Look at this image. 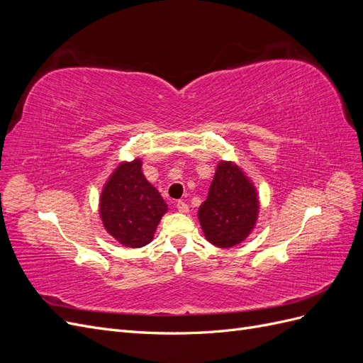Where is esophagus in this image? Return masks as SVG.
<instances>
[{
	"mask_svg": "<svg viewBox=\"0 0 363 363\" xmlns=\"http://www.w3.org/2000/svg\"><path fill=\"white\" fill-rule=\"evenodd\" d=\"M175 207H177V211L182 212V213H188V212H189V206L186 204L184 201H177V204H175Z\"/></svg>",
	"mask_w": 363,
	"mask_h": 363,
	"instance_id": "34e87169",
	"label": "esophagus"
}]
</instances>
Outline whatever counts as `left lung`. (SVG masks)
Instances as JSON below:
<instances>
[{
	"instance_id": "1",
	"label": "left lung",
	"mask_w": 363,
	"mask_h": 363,
	"mask_svg": "<svg viewBox=\"0 0 363 363\" xmlns=\"http://www.w3.org/2000/svg\"><path fill=\"white\" fill-rule=\"evenodd\" d=\"M259 215L256 188L233 162H219L199 219L208 242L230 248L242 242Z\"/></svg>"
}]
</instances>
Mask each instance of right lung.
I'll return each mask as SVG.
<instances>
[{
  "mask_svg": "<svg viewBox=\"0 0 363 363\" xmlns=\"http://www.w3.org/2000/svg\"><path fill=\"white\" fill-rule=\"evenodd\" d=\"M168 206L142 174V162L119 163L106 182L100 216L107 233L119 244L139 248L150 244Z\"/></svg>",
  "mask_w": 363,
  "mask_h": 363,
  "instance_id": "add662e5",
  "label": "right lung"
}]
</instances>
